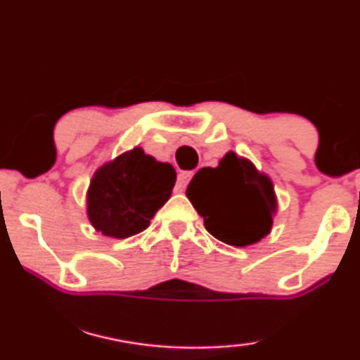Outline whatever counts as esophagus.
Here are the masks:
<instances>
[{
  "label": "esophagus",
  "instance_id": "obj_1",
  "mask_svg": "<svg viewBox=\"0 0 360 360\" xmlns=\"http://www.w3.org/2000/svg\"><path fill=\"white\" fill-rule=\"evenodd\" d=\"M191 176H193V172H181V174H179V180H176V188H179V191H184L186 188Z\"/></svg>",
  "mask_w": 360,
  "mask_h": 360
}]
</instances>
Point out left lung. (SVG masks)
Listing matches in <instances>:
<instances>
[{"label": "left lung", "mask_w": 360, "mask_h": 360, "mask_svg": "<svg viewBox=\"0 0 360 360\" xmlns=\"http://www.w3.org/2000/svg\"><path fill=\"white\" fill-rule=\"evenodd\" d=\"M186 197L208 233L226 245L250 246L269 235L278 213L273 180L250 158L226 152L218 167H203L186 186Z\"/></svg>", "instance_id": "8db88e82"}]
</instances>
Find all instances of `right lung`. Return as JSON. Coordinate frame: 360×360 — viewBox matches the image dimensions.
<instances>
[{"label": "right lung", "mask_w": 360, "mask_h": 360, "mask_svg": "<svg viewBox=\"0 0 360 360\" xmlns=\"http://www.w3.org/2000/svg\"><path fill=\"white\" fill-rule=\"evenodd\" d=\"M176 172L134 147L96 170L86 195L91 225L109 238L134 236L170 198Z\"/></svg>", "instance_id": "obj_1"}]
</instances>
